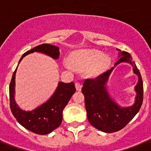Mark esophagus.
I'll use <instances>...</instances> for the list:
<instances>
[{
	"mask_svg": "<svg viewBox=\"0 0 151 151\" xmlns=\"http://www.w3.org/2000/svg\"><path fill=\"white\" fill-rule=\"evenodd\" d=\"M75 85H76V88L77 91H81V89H82V84L76 82Z\"/></svg>",
	"mask_w": 151,
	"mask_h": 151,
	"instance_id": "1",
	"label": "esophagus"
}]
</instances>
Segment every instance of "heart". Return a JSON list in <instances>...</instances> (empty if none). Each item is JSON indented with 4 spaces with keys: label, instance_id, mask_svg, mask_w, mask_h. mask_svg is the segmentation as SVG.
<instances>
[{
    "label": "heart",
    "instance_id": "obj_1",
    "mask_svg": "<svg viewBox=\"0 0 151 151\" xmlns=\"http://www.w3.org/2000/svg\"><path fill=\"white\" fill-rule=\"evenodd\" d=\"M69 62L70 66L76 69L83 70L90 67V75L97 76L109 68L111 59L99 50H82L74 52L69 57Z\"/></svg>",
    "mask_w": 151,
    "mask_h": 151
}]
</instances>
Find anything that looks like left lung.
<instances>
[{
    "label": "left lung",
    "mask_w": 151,
    "mask_h": 151,
    "mask_svg": "<svg viewBox=\"0 0 151 151\" xmlns=\"http://www.w3.org/2000/svg\"><path fill=\"white\" fill-rule=\"evenodd\" d=\"M118 50L120 58L114 66L121 63H129L133 66V72L138 77V82L134 87L136 97L134 104L128 107H121L108 93L106 84L114 67L97 78L85 79L82 88L89 122L98 130L106 133L115 132L123 129L138 113L143 102V81L141 73L131 54L126 51Z\"/></svg>",
    "instance_id": "left-lung-1"
}]
</instances>
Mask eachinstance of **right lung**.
<instances>
[{
	"instance_id": "right-lung-1",
	"label": "right lung",
	"mask_w": 151,
	"mask_h": 151,
	"mask_svg": "<svg viewBox=\"0 0 151 151\" xmlns=\"http://www.w3.org/2000/svg\"><path fill=\"white\" fill-rule=\"evenodd\" d=\"M33 52H41L57 60L59 58V47L49 44H42L26 52L20 58L19 63L24 57ZM18 63V65H19ZM14 71L10 84V106L13 115L18 122L28 130L38 134H47L58 128L63 119V110L67 105L76 91L75 84L59 82L54 94L48 101L32 111L21 110L14 99L15 94V76Z\"/></svg>"
}]
</instances>
